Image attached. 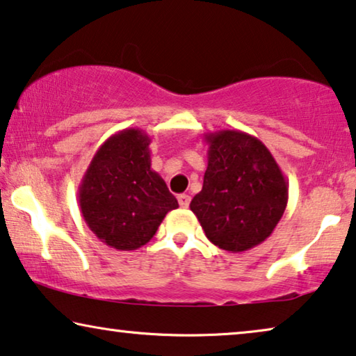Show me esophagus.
Segmentation results:
<instances>
[{
    "label": "esophagus",
    "instance_id": "esophagus-1",
    "mask_svg": "<svg viewBox=\"0 0 356 356\" xmlns=\"http://www.w3.org/2000/svg\"><path fill=\"white\" fill-rule=\"evenodd\" d=\"M189 202H191V197H189L188 194H179V196H178V204H179V207L186 209V207L189 206Z\"/></svg>",
    "mask_w": 356,
    "mask_h": 356
}]
</instances>
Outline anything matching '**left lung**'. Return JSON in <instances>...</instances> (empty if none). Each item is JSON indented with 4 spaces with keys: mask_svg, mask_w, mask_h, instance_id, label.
I'll use <instances>...</instances> for the list:
<instances>
[{
    "mask_svg": "<svg viewBox=\"0 0 356 356\" xmlns=\"http://www.w3.org/2000/svg\"><path fill=\"white\" fill-rule=\"evenodd\" d=\"M207 170L191 211L213 245L251 250L270 236L289 202V183L270 150L238 129L206 134Z\"/></svg>",
    "mask_w": 356,
    "mask_h": 356,
    "instance_id": "left-lung-1",
    "label": "left lung"
}]
</instances>
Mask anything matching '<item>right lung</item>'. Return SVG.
Here are the masks:
<instances>
[{"mask_svg": "<svg viewBox=\"0 0 356 356\" xmlns=\"http://www.w3.org/2000/svg\"><path fill=\"white\" fill-rule=\"evenodd\" d=\"M150 138L128 128L97 150L79 184V206L87 227L115 250L133 251L152 240L177 197L150 168Z\"/></svg>", "mask_w": 356, "mask_h": 356, "instance_id": "obj_1", "label": "right lung"}]
</instances>
